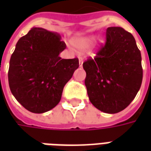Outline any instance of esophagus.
<instances>
[{"label":"esophagus","instance_id":"esophagus-1","mask_svg":"<svg viewBox=\"0 0 151 151\" xmlns=\"http://www.w3.org/2000/svg\"><path fill=\"white\" fill-rule=\"evenodd\" d=\"M79 67H82V64L84 62V60L82 57H79Z\"/></svg>","mask_w":151,"mask_h":151}]
</instances>
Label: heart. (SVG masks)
I'll list each match as a JSON object with an SVG mask.
<instances>
[{
    "instance_id": "obj_1",
    "label": "heart",
    "mask_w": 151,
    "mask_h": 151,
    "mask_svg": "<svg viewBox=\"0 0 151 151\" xmlns=\"http://www.w3.org/2000/svg\"><path fill=\"white\" fill-rule=\"evenodd\" d=\"M93 40H94L93 35L82 36V37L78 38L77 40H74L73 41V45L76 47V49L78 50L79 52H84L91 44V42L93 41Z\"/></svg>"
}]
</instances>
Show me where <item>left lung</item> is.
I'll use <instances>...</instances> for the list:
<instances>
[{
    "label": "left lung",
    "mask_w": 151,
    "mask_h": 151,
    "mask_svg": "<svg viewBox=\"0 0 151 151\" xmlns=\"http://www.w3.org/2000/svg\"><path fill=\"white\" fill-rule=\"evenodd\" d=\"M83 69L90 101L105 113L126 108L142 82V56L135 39L118 27L107 29L105 45L95 58L83 63Z\"/></svg>",
    "instance_id": "1"
}]
</instances>
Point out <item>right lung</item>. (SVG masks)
Masks as SVG:
<instances>
[{
    "label": "right lung",
    "mask_w": 151,
    "mask_h": 151,
    "mask_svg": "<svg viewBox=\"0 0 151 151\" xmlns=\"http://www.w3.org/2000/svg\"><path fill=\"white\" fill-rule=\"evenodd\" d=\"M66 45L56 32L33 27L19 39L9 60L12 94L33 113H43L59 104L63 89L78 68V59H62Z\"/></svg>",
    "instance_id": "right-lung-1"
}]
</instances>
